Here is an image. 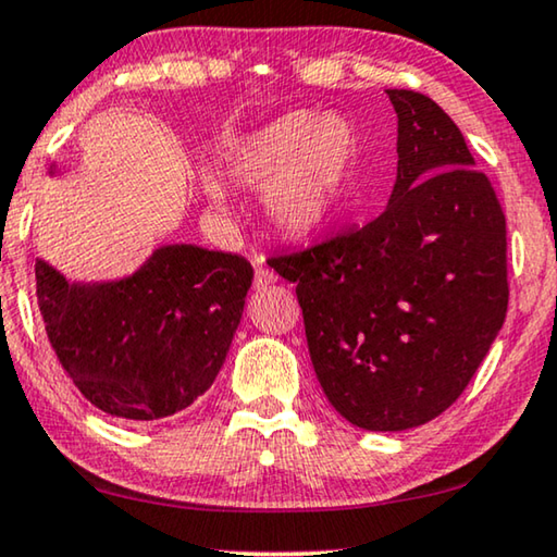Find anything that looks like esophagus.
<instances>
[{"label": "esophagus", "mask_w": 557, "mask_h": 557, "mask_svg": "<svg viewBox=\"0 0 557 557\" xmlns=\"http://www.w3.org/2000/svg\"><path fill=\"white\" fill-rule=\"evenodd\" d=\"M272 282H277L275 272H272L268 264H257V270H255V289H268Z\"/></svg>", "instance_id": "esophagus-1"}]
</instances>
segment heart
<instances>
[{
  "label": "heart",
  "instance_id": "b5f03b06",
  "mask_svg": "<svg viewBox=\"0 0 557 557\" xmlns=\"http://www.w3.org/2000/svg\"><path fill=\"white\" fill-rule=\"evenodd\" d=\"M358 135L352 124L325 112H289L232 145L225 157L239 187L268 189L264 212L287 237H310L339 218L350 182ZM205 193L225 207V189L207 180Z\"/></svg>",
  "mask_w": 557,
  "mask_h": 557
}]
</instances>
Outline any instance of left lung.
Returning a JSON list of instances; mask_svg holds the SVG:
<instances>
[{"label": "left lung", "instance_id": "left-lung-1", "mask_svg": "<svg viewBox=\"0 0 557 557\" xmlns=\"http://www.w3.org/2000/svg\"><path fill=\"white\" fill-rule=\"evenodd\" d=\"M397 180L385 212L270 257L297 282L327 400L377 433L425 425L462 395L508 312V230L491 180L433 99L387 89Z\"/></svg>", "mask_w": 557, "mask_h": 557}]
</instances>
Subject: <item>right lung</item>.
<instances>
[{
    "instance_id": "1",
    "label": "right lung",
    "mask_w": 557,
    "mask_h": 557,
    "mask_svg": "<svg viewBox=\"0 0 557 557\" xmlns=\"http://www.w3.org/2000/svg\"><path fill=\"white\" fill-rule=\"evenodd\" d=\"M37 305L74 387L112 418L160 420L205 395L252 285L239 255L160 247L132 277L66 282L37 260Z\"/></svg>"
}]
</instances>
